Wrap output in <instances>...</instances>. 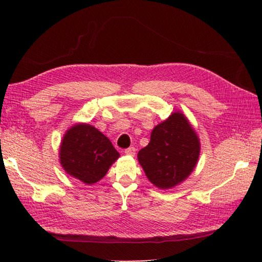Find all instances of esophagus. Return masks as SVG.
<instances>
[{"mask_svg":"<svg viewBox=\"0 0 262 262\" xmlns=\"http://www.w3.org/2000/svg\"><path fill=\"white\" fill-rule=\"evenodd\" d=\"M135 151H136V149H135L134 147H130V148H127V149L125 150V154H126V155H130V156H134Z\"/></svg>","mask_w":262,"mask_h":262,"instance_id":"34e87169","label":"esophagus"}]
</instances>
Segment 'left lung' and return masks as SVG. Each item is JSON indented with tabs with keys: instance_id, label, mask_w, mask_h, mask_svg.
Instances as JSON below:
<instances>
[{
	"instance_id": "left-lung-1",
	"label": "left lung",
	"mask_w": 262,
	"mask_h": 262,
	"mask_svg": "<svg viewBox=\"0 0 262 262\" xmlns=\"http://www.w3.org/2000/svg\"><path fill=\"white\" fill-rule=\"evenodd\" d=\"M200 156V140L187 118L174 112L154 128L137 159L147 178L161 189L172 188L192 173Z\"/></svg>"
}]
</instances>
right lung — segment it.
Listing matches in <instances>:
<instances>
[{"instance_id":"1","label":"right lung","mask_w":262,"mask_h":262,"mask_svg":"<svg viewBox=\"0 0 262 262\" xmlns=\"http://www.w3.org/2000/svg\"><path fill=\"white\" fill-rule=\"evenodd\" d=\"M59 155L63 170L86 185L103 179L120 156L107 137L88 123H77L66 132Z\"/></svg>"}]
</instances>
